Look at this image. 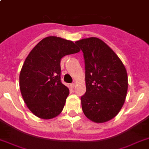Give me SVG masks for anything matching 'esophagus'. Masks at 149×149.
Here are the masks:
<instances>
[{"label":"esophagus","mask_w":149,"mask_h":149,"mask_svg":"<svg viewBox=\"0 0 149 149\" xmlns=\"http://www.w3.org/2000/svg\"><path fill=\"white\" fill-rule=\"evenodd\" d=\"M75 86H76V84H71V87H72V88H74Z\"/></svg>","instance_id":"esophagus-1"}]
</instances>
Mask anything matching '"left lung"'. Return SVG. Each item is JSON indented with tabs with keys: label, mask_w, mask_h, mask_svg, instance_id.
Here are the masks:
<instances>
[{
	"label": "left lung",
	"mask_w": 149,
	"mask_h": 149,
	"mask_svg": "<svg viewBox=\"0 0 149 149\" xmlns=\"http://www.w3.org/2000/svg\"><path fill=\"white\" fill-rule=\"evenodd\" d=\"M84 52L86 91L81 97L86 118L95 123L109 121L125 104L128 82L127 70L117 54L96 37L76 42Z\"/></svg>",
	"instance_id": "1"
}]
</instances>
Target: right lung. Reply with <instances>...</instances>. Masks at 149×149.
<instances>
[{
  "label": "right lung",
  "mask_w": 149,
  "mask_h": 149,
  "mask_svg": "<svg viewBox=\"0 0 149 149\" xmlns=\"http://www.w3.org/2000/svg\"><path fill=\"white\" fill-rule=\"evenodd\" d=\"M80 51L73 42L49 36L32 49L19 76L20 91L31 113L42 119H52L62 112L70 93L60 79L63 56Z\"/></svg>",
  "instance_id": "add662e5"
}]
</instances>
